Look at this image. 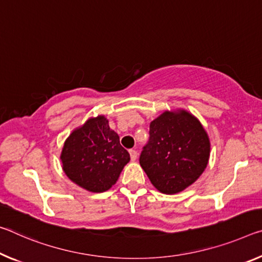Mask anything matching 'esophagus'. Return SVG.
<instances>
[{"label": "esophagus", "mask_w": 262, "mask_h": 262, "mask_svg": "<svg viewBox=\"0 0 262 262\" xmlns=\"http://www.w3.org/2000/svg\"><path fill=\"white\" fill-rule=\"evenodd\" d=\"M129 154H130V160L132 161H136V159H138V151L134 150V149H130Z\"/></svg>", "instance_id": "esophagus-1"}]
</instances>
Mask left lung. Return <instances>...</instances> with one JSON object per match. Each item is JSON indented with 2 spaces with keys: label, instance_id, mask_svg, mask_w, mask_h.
I'll use <instances>...</instances> for the list:
<instances>
[{
  "label": "left lung",
  "instance_id": "left-lung-1",
  "mask_svg": "<svg viewBox=\"0 0 262 262\" xmlns=\"http://www.w3.org/2000/svg\"><path fill=\"white\" fill-rule=\"evenodd\" d=\"M149 134L140 164L160 192H181L204 172L210 159V139L190 112L164 111L150 122Z\"/></svg>",
  "mask_w": 262,
  "mask_h": 262
}]
</instances>
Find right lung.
Here are the masks:
<instances>
[{
  "mask_svg": "<svg viewBox=\"0 0 262 262\" xmlns=\"http://www.w3.org/2000/svg\"><path fill=\"white\" fill-rule=\"evenodd\" d=\"M61 167L73 183L91 192L113 186L128 162L129 152L120 144L105 115L90 118L74 128L60 152Z\"/></svg>",
  "mask_w": 262,
  "mask_h": 262,
  "instance_id": "obj_1",
  "label": "right lung"
}]
</instances>
